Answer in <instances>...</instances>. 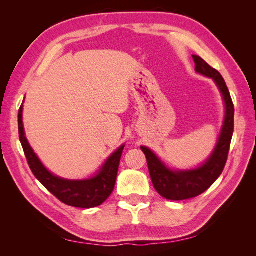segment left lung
Returning a JSON list of instances; mask_svg holds the SVG:
<instances>
[{"instance_id": "8db88e82", "label": "left lung", "mask_w": 256, "mask_h": 256, "mask_svg": "<svg viewBox=\"0 0 256 256\" xmlns=\"http://www.w3.org/2000/svg\"><path fill=\"white\" fill-rule=\"evenodd\" d=\"M192 58L196 72L212 78L218 86L226 103V118L214 152L206 164L197 170L172 172L150 150L144 146L140 148L146 156L150 179L156 192L168 200L178 201L194 198L210 188L224 172L234 130V106L224 79L218 70L212 68L201 57L192 56Z\"/></svg>"}]
</instances>
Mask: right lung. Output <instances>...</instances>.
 Masks as SVG:
<instances>
[{
  "mask_svg": "<svg viewBox=\"0 0 256 256\" xmlns=\"http://www.w3.org/2000/svg\"><path fill=\"white\" fill-rule=\"evenodd\" d=\"M22 112H23V106H20L18 110L20 140L32 172L42 182V186L62 202L76 206V208L89 209L104 202L110 197L116 186L118 164L124 145L108 157L96 177L86 179V180H66V179L54 176L37 158L24 135Z\"/></svg>",
  "mask_w": 256,
  "mask_h": 256,
  "instance_id": "add662e5",
  "label": "right lung"
}]
</instances>
